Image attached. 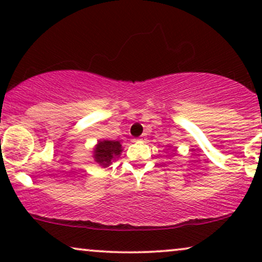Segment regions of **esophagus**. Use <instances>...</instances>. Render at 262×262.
Wrapping results in <instances>:
<instances>
[{
    "label": "esophagus",
    "mask_w": 262,
    "mask_h": 262,
    "mask_svg": "<svg viewBox=\"0 0 262 262\" xmlns=\"http://www.w3.org/2000/svg\"><path fill=\"white\" fill-rule=\"evenodd\" d=\"M140 140H141V141H146V140H147V134L142 135V136L140 137Z\"/></svg>",
    "instance_id": "1"
}]
</instances>
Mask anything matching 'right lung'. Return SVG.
Returning <instances> with one entry per match:
<instances>
[{
	"instance_id": "right-lung-1",
	"label": "right lung",
	"mask_w": 262,
	"mask_h": 262,
	"mask_svg": "<svg viewBox=\"0 0 262 262\" xmlns=\"http://www.w3.org/2000/svg\"><path fill=\"white\" fill-rule=\"evenodd\" d=\"M122 146L119 141L99 140L93 147V159L99 166L108 167L113 160L120 157Z\"/></svg>"
}]
</instances>
